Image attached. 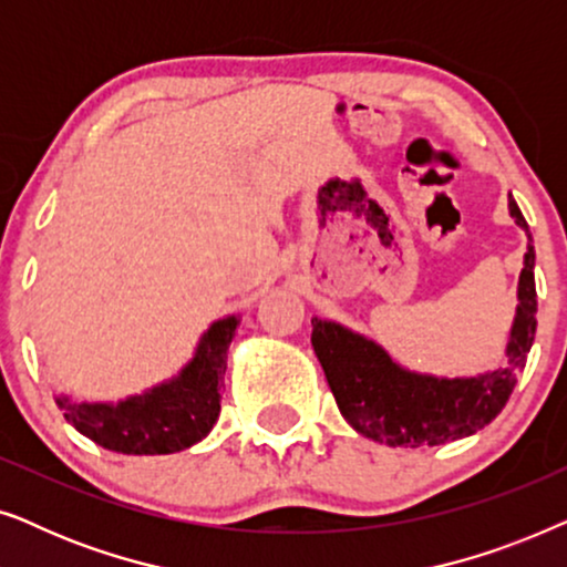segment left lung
I'll list each match as a JSON object with an SVG mask.
<instances>
[{
    "instance_id": "left-lung-1",
    "label": "left lung",
    "mask_w": 567,
    "mask_h": 567,
    "mask_svg": "<svg viewBox=\"0 0 567 567\" xmlns=\"http://www.w3.org/2000/svg\"><path fill=\"white\" fill-rule=\"evenodd\" d=\"M508 212L526 231L524 268L518 276V305L506 346V363L477 377H433L402 369L382 346L332 320L312 317V348L340 415L361 436L386 446H439L472 436L506 408L518 371L526 367L537 332L534 245L514 196Z\"/></svg>"
}]
</instances>
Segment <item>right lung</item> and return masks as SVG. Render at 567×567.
<instances>
[{
    "instance_id": "obj_1",
    "label": "right lung",
    "mask_w": 567,
    "mask_h": 567,
    "mask_svg": "<svg viewBox=\"0 0 567 567\" xmlns=\"http://www.w3.org/2000/svg\"><path fill=\"white\" fill-rule=\"evenodd\" d=\"M239 324L221 317L200 336L181 374L118 402H72L56 398L64 417L82 436L118 454H175L208 436L221 410L227 351Z\"/></svg>"
}]
</instances>
